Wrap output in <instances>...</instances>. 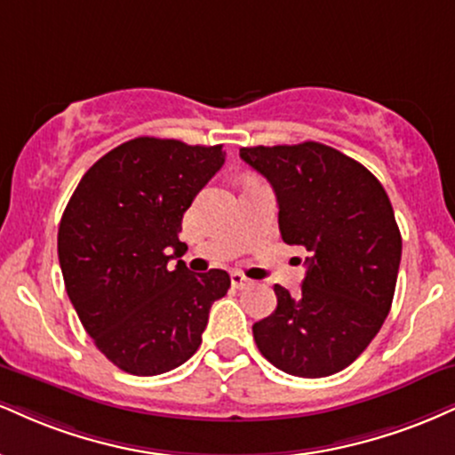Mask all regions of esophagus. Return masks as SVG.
Wrapping results in <instances>:
<instances>
[{
	"mask_svg": "<svg viewBox=\"0 0 455 455\" xmlns=\"http://www.w3.org/2000/svg\"><path fill=\"white\" fill-rule=\"evenodd\" d=\"M231 283L235 288H248V286H251V280H248V277L243 275V273H239V271H233L231 273Z\"/></svg>",
	"mask_w": 455,
	"mask_h": 455,
	"instance_id": "esophagus-1",
	"label": "esophagus"
}]
</instances>
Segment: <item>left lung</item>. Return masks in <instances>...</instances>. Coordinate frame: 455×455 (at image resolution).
I'll use <instances>...</instances> for the list:
<instances>
[{"mask_svg": "<svg viewBox=\"0 0 455 455\" xmlns=\"http://www.w3.org/2000/svg\"><path fill=\"white\" fill-rule=\"evenodd\" d=\"M239 156L269 180L280 233L307 250L299 294L275 283L277 307L251 326L260 354L297 377H328L373 341L392 307L403 239L379 180L335 148H242Z\"/></svg>", "mask_w": 455, "mask_h": 455, "instance_id": "8db88e82", "label": "left lung"}]
</instances>
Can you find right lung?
<instances>
[{
  "mask_svg": "<svg viewBox=\"0 0 455 455\" xmlns=\"http://www.w3.org/2000/svg\"><path fill=\"white\" fill-rule=\"evenodd\" d=\"M224 165L222 146L135 138L92 165L59 224V265L82 326L124 373L150 377L201 346L227 271L190 273L182 216Z\"/></svg>",
  "mask_w": 455,
  "mask_h": 455,
  "instance_id": "1",
  "label": "right lung"
}]
</instances>
